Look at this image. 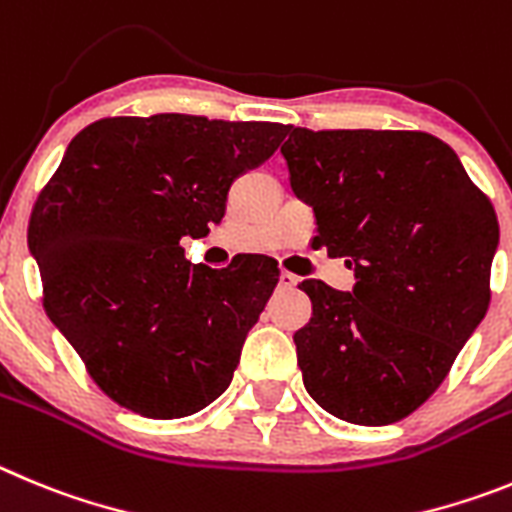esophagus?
Masks as SVG:
<instances>
[{
    "label": "esophagus",
    "instance_id": "obj_1",
    "mask_svg": "<svg viewBox=\"0 0 512 512\" xmlns=\"http://www.w3.org/2000/svg\"><path fill=\"white\" fill-rule=\"evenodd\" d=\"M298 283V278L293 273H280V288H293V285Z\"/></svg>",
    "mask_w": 512,
    "mask_h": 512
}]
</instances>
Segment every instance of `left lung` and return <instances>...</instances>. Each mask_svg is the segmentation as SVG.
Segmentation results:
<instances>
[{"label": "left lung", "instance_id": "8db88e82", "mask_svg": "<svg viewBox=\"0 0 512 512\" xmlns=\"http://www.w3.org/2000/svg\"><path fill=\"white\" fill-rule=\"evenodd\" d=\"M290 188L316 214L313 245L354 267L352 293L303 280L311 321L293 334L303 385L342 421L388 426L449 375L490 306L500 227L439 137L288 127Z\"/></svg>", "mask_w": 512, "mask_h": 512}]
</instances>
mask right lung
Returning a JSON list of instances; mask_svg holds the SVG:
<instances>
[{
  "mask_svg": "<svg viewBox=\"0 0 512 512\" xmlns=\"http://www.w3.org/2000/svg\"><path fill=\"white\" fill-rule=\"evenodd\" d=\"M278 122L193 114L107 117L68 145L32 206L27 245L43 306L91 380L147 418H183L232 382L242 344L278 285V262L191 265L234 178L265 163Z\"/></svg>",
  "mask_w": 512,
  "mask_h": 512,
  "instance_id": "1",
  "label": "right lung"
}]
</instances>
